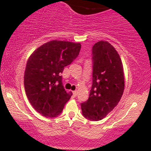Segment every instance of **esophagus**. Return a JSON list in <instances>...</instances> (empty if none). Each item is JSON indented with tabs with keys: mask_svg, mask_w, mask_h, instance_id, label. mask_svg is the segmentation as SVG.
<instances>
[{
	"mask_svg": "<svg viewBox=\"0 0 151 151\" xmlns=\"http://www.w3.org/2000/svg\"><path fill=\"white\" fill-rule=\"evenodd\" d=\"M77 90H76V91H73V94H74V96H77Z\"/></svg>",
	"mask_w": 151,
	"mask_h": 151,
	"instance_id": "1",
	"label": "esophagus"
}]
</instances>
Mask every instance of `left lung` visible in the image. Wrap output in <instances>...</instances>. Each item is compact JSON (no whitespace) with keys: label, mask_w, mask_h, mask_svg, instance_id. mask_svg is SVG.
I'll use <instances>...</instances> for the list:
<instances>
[{"label":"left lung","mask_w":151,"mask_h":151,"mask_svg":"<svg viewBox=\"0 0 151 151\" xmlns=\"http://www.w3.org/2000/svg\"><path fill=\"white\" fill-rule=\"evenodd\" d=\"M93 82L89 97L81 107L91 121L101 120L120 101L124 93V73L118 52L107 41L95 43L92 48Z\"/></svg>","instance_id":"obj_1"}]
</instances>
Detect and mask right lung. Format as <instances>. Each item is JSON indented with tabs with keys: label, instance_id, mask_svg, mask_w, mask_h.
Returning a JSON list of instances; mask_svg holds the SVG:
<instances>
[{
	"label": "right lung",
	"instance_id": "add662e5",
	"mask_svg": "<svg viewBox=\"0 0 151 151\" xmlns=\"http://www.w3.org/2000/svg\"><path fill=\"white\" fill-rule=\"evenodd\" d=\"M80 49V43L52 40L29 57L24 74L25 93L32 107L44 116H58L70 100L72 93L65 91L60 73Z\"/></svg>",
	"mask_w": 151,
	"mask_h": 151
}]
</instances>
